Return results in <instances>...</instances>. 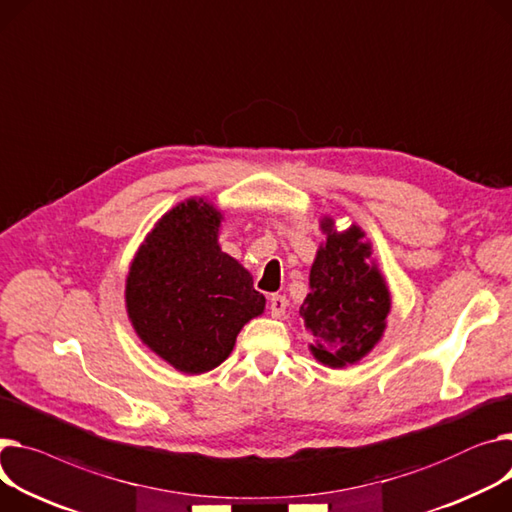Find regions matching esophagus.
Listing matches in <instances>:
<instances>
[{
    "label": "esophagus",
    "instance_id": "obj_1",
    "mask_svg": "<svg viewBox=\"0 0 512 512\" xmlns=\"http://www.w3.org/2000/svg\"><path fill=\"white\" fill-rule=\"evenodd\" d=\"M288 309V298L282 296V294H274L269 298V311H271V317H282Z\"/></svg>",
    "mask_w": 512,
    "mask_h": 512
}]
</instances>
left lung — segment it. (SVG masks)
Masks as SVG:
<instances>
[{"mask_svg": "<svg viewBox=\"0 0 512 512\" xmlns=\"http://www.w3.org/2000/svg\"><path fill=\"white\" fill-rule=\"evenodd\" d=\"M335 222H321L327 234L311 267L300 317L313 337V356L331 368L360 362L381 342L391 311V294L379 267L370 263V243L352 224L337 232Z\"/></svg>", "mask_w": 512, "mask_h": 512, "instance_id": "obj_1", "label": "left lung"}]
</instances>
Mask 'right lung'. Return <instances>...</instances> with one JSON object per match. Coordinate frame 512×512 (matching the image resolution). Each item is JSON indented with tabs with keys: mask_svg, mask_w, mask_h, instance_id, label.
<instances>
[{
	"mask_svg": "<svg viewBox=\"0 0 512 512\" xmlns=\"http://www.w3.org/2000/svg\"><path fill=\"white\" fill-rule=\"evenodd\" d=\"M220 222L208 201L179 203L146 236L125 284L135 333L185 374L220 366L238 331L265 309L249 271L220 249Z\"/></svg>",
	"mask_w": 512,
	"mask_h": 512,
	"instance_id": "obj_1",
	"label": "right lung"
}]
</instances>
